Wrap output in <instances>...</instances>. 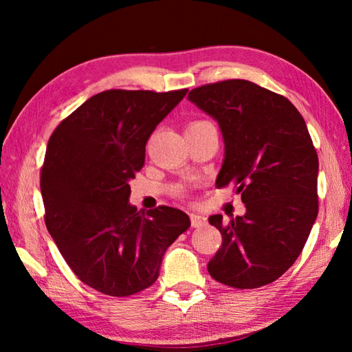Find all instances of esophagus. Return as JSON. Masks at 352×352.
Returning a JSON list of instances; mask_svg holds the SVG:
<instances>
[{"label":"esophagus","mask_w":352,"mask_h":352,"mask_svg":"<svg viewBox=\"0 0 352 352\" xmlns=\"http://www.w3.org/2000/svg\"><path fill=\"white\" fill-rule=\"evenodd\" d=\"M189 217H190V225H192L194 228H200V226L206 225V217L201 216V214L192 212Z\"/></svg>","instance_id":"34e87169"}]
</instances>
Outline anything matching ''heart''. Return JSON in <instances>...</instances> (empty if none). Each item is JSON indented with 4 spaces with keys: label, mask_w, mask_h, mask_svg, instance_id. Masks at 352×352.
Here are the masks:
<instances>
[{
    "label": "heart",
    "mask_w": 352,
    "mask_h": 352,
    "mask_svg": "<svg viewBox=\"0 0 352 352\" xmlns=\"http://www.w3.org/2000/svg\"><path fill=\"white\" fill-rule=\"evenodd\" d=\"M197 122H201V121H197ZM192 124H194V122H192ZM184 192H186V190H184L183 186H177V188L174 189V194L178 195V197H183Z\"/></svg>",
    "instance_id": "obj_1"
}]
</instances>
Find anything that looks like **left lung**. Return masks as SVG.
Returning a JSON list of instances; mask_svg holds the SVG:
<instances>
[{
    "mask_svg": "<svg viewBox=\"0 0 352 352\" xmlns=\"http://www.w3.org/2000/svg\"><path fill=\"white\" fill-rule=\"evenodd\" d=\"M188 99L219 122L225 158L216 186L230 183L243 216L210 223L222 247L208 272L234 289H258L287 272L318 214V157L305 119L287 98L253 82L230 79L194 88Z\"/></svg>",
    "mask_w": 352,
    "mask_h": 352,
    "instance_id": "obj_1",
    "label": "left lung"
}]
</instances>
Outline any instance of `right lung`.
I'll use <instances>...</instances> for the list:
<instances>
[{
  "mask_svg": "<svg viewBox=\"0 0 352 352\" xmlns=\"http://www.w3.org/2000/svg\"><path fill=\"white\" fill-rule=\"evenodd\" d=\"M188 90H107L85 100L47 141L40 189L45 223L74 275L100 294L129 296L157 281L186 212L129 204L148 136Z\"/></svg>",
  "mask_w": 352,
  "mask_h": 352,
  "instance_id": "obj_1",
  "label": "right lung"
}]
</instances>
